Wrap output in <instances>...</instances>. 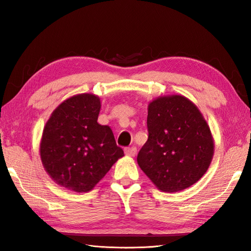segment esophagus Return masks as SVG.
<instances>
[{
  "mask_svg": "<svg viewBox=\"0 0 251 251\" xmlns=\"http://www.w3.org/2000/svg\"><path fill=\"white\" fill-rule=\"evenodd\" d=\"M137 153V148L136 147H130L125 149V154L128 156H135Z\"/></svg>",
  "mask_w": 251,
  "mask_h": 251,
  "instance_id": "obj_1",
  "label": "esophagus"
}]
</instances>
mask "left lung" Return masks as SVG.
Here are the masks:
<instances>
[{"mask_svg": "<svg viewBox=\"0 0 251 251\" xmlns=\"http://www.w3.org/2000/svg\"><path fill=\"white\" fill-rule=\"evenodd\" d=\"M148 140L138 153L142 172L163 192H178L199 181L209 167L214 141L200 110L183 96L149 104Z\"/></svg>", "mask_w": 251, "mask_h": 251, "instance_id": "obj_1", "label": "left lung"}]
</instances>
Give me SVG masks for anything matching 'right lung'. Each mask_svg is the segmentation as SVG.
<instances>
[{
	"mask_svg": "<svg viewBox=\"0 0 251 251\" xmlns=\"http://www.w3.org/2000/svg\"><path fill=\"white\" fill-rule=\"evenodd\" d=\"M100 99L82 94L52 112L43 130L41 159L56 182L75 192H88L124 155L111 127L97 122Z\"/></svg>",
	"mask_w": 251,
	"mask_h": 251,
	"instance_id": "add662e5",
	"label": "right lung"
}]
</instances>
